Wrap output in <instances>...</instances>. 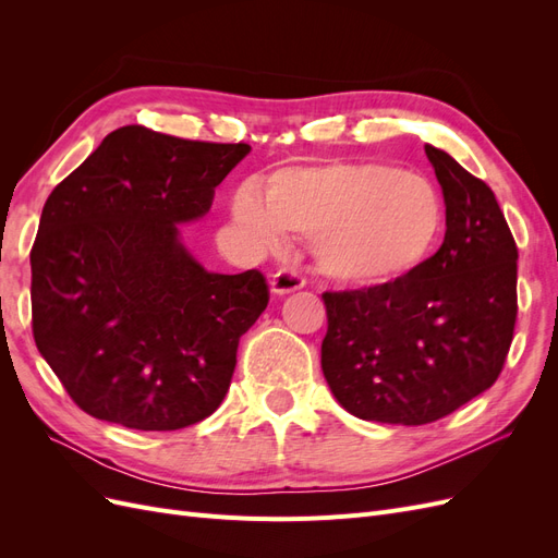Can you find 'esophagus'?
<instances>
[{
    "instance_id": "obj_1",
    "label": "esophagus",
    "mask_w": 558,
    "mask_h": 558,
    "mask_svg": "<svg viewBox=\"0 0 558 558\" xmlns=\"http://www.w3.org/2000/svg\"><path fill=\"white\" fill-rule=\"evenodd\" d=\"M302 286H305V277L293 272V269H279V272L269 279V291L275 295H289L293 291H300Z\"/></svg>"
}]
</instances>
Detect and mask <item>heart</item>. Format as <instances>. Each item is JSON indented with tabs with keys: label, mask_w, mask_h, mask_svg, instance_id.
<instances>
[{
	"label": "heart",
	"mask_w": 558,
	"mask_h": 558,
	"mask_svg": "<svg viewBox=\"0 0 558 558\" xmlns=\"http://www.w3.org/2000/svg\"><path fill=\"white\" fill-rule=\"evenodd\" d=\"M230 214L263 248L279 246L286 232L310 234L318 272L347 286L410 277L430 258L445 228L435 185L386 162L283 167L269 177L265 195L244 183Z\"/></svg>",
	"instance_id": "heart-1"
}]
</instances>
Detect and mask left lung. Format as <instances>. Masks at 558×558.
<instances>
[{"label": "left lung", "mask_w": 558, "mask_h": 558, "mask_svg": "<svg viewBox=\"0 0 558 558\" xmlns=\"http://www.w3.org/2000/svg\"><path fill=\"white\" fill-rule=\"evenodd\" d=\"M445 197L440 251L410 277L324 293L320 367L365 421L421 426L492 388L517 318V244L494 191L426 144Z\"/></svg>", "instance_id": "8db88e82"}]
</instances>
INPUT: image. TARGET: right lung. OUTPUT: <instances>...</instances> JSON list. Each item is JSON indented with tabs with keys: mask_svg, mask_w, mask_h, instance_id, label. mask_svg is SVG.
I'll use <instances>...</instances> for the list:
<instances>
[{
	"mask_svg": "<svg viewBox=\"0 0 558 558\" xmlns=\"http://www.w3.org/2000/svg\"><path fill=\"white\" fill-rule=\"evenodd\" d=\"M248 144L118 128L48 195L32 246L37 349L83 412L179 430L223 402L240 337L267 307L260 272H209L181 226Z\"/></svg>",
	"mask_w": 558,
	"mask_h": 558,
	"instance_id": "1",
	"label": "right lung"
}]
</instances>
